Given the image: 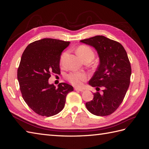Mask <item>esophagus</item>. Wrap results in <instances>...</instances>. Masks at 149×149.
I'll list each match as a JSON object with an SVG mask.
<instances>
[{"label": "esophagus", "mask_w": 149, "mask_h": 149, "mask_svg": "<svg viewBox=\"0 0 149 149\" xmlns=\"http://www.w3.org/2000/svg\"><path fill=\"white\" fill-rule=\"evenodd\" d=\"M74 90H75V91H80V92L84 91V90L83 89H80V88H74Z\"/></svg>", "instance_id": "obj_1"}]
</instances>
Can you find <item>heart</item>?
I'll return each mask as SVG.
<instances>
[{
	"label": "heart",
	"mask_w": 149,
	"mask_h": 149,
	"mask_svg": "<svg viewBox=\"0 0 149 149\" xmlns=\"http://www.w3.org/2000/svg\"><path fill=\"white\" fill-rule=\"evenodd\" d=\"M77 53L83 60H84L85 58H91V60H93L94 57L93 49L85 45H82L78 47L77 49ZM64 56L65 54H63L61 57V63L63 60ZM87 78V74L83 72H72L67 76V78L69 81L76 86H81L83 82L86 80Z\"/></svg>",
	"instance_id": "1"
}]
</instances>
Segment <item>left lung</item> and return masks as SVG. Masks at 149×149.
<instances>
[{
  "label": "left lung",
  "mask_w": 149,
  "mask_h": 149,
  "mask_svg": "<svg viewBox=\"0 0 149 149\" xmlns=\"http://www.w3.org/2000/svg\"><path fill=\"white\" fill-rule=\"evenodd\" d=\"M80 42L94 48L100 58L89 84L99 89L103 87L102 93H94L93 100L86 103V107L96 116L110 115L123 102L129 86L131 67L127 54L120 43L102 35Z\"/></svg>",
  "instance_id": "obj_1"
}]
</instances>
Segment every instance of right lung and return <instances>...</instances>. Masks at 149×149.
<instances>
[{
	"mask_svg": "<svg viewBox=\"0 0 149 149\" xmlns=\"http://www.w3.org/2000/svg\"><path fill=\"white\" fill-rule=\"evenodd\" d=\"M70 42L43 38L31 43L21 58L17 79L25 102L36 113L49 117L62 111L67 94L73 91L72 86L61 83L56 88L49 84L52 73L60 74L62 52Z\"/></svg>",
	"mask_w": 149,
	"mask_h": 149,
	"instance_id": "add662e5",
	"label": "right lung"
}]
</instances>
